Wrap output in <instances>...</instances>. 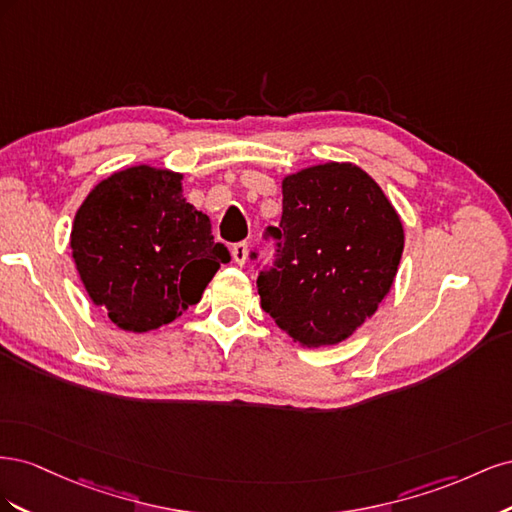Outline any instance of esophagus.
Segmentation results:
<instances>
[{"label": "esophagus", "instance_id": "esophagus-1", "mask_svg": "<svg viewBox=\"0 0 512 512\" xmlns=\"http://www.w3.org/2000/svg\"><path fill=\"white\" fill-rule=\"evenodd\" d=\"M230 254H232V258H235L237 265H245V260H247V243L245 241L235 243V245H232Z\"/></svg>", "mask_w": 512, "mask_h": 512}]
</instances>
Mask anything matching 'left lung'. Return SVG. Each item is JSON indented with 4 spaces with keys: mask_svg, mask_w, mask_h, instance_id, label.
I'll return each mask as SVG.
<instances>
[{
    "mask_svg": "<svg viewBox=\"0 0 512 512\" xmlns=\"http://www.w3.org/2000/svg\"><path fill=\"white\" fill-rule=\"evenodd\" d=\"M277 260L258 275L260 307L305 348L342 344L389 297L404 224L361 166L324 162L282 179Z\"/></svg>",
    "mask_w": 512,
    "mask_h": 512,
    "instance_id": "1",
    "label": "left lung"
}]
</instances>
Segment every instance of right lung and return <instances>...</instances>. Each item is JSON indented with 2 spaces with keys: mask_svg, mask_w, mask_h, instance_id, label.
I'll use <instances>...</instances> for the list:
<instances>
[{
  "mask_svg": "<svg viewBox=\"0 0 512 512\" xmlns=\"http://www.w3.org/2000/svg\"><path fill=\"white\" fill-rule=\"evenodd\" d=\"M185 198L183 173L138 164L102 179L74 215L76 271L91 303L123 331L173 322L230 260L209 215Z\"/></svg>",
  "mask_w": 512,
  "mask_h": 512,
  "instance_id": "add662e5",
  "label": "right lung"
}]
</instances>
